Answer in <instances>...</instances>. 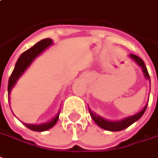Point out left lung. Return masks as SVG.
Returning <instances> with one entry per match:
<instances>
[{
  "label": "left lung",
  "instance_id": "obj_1",
  "mask_svg": "<svg viewBox=\"0 0 158 158\" xmlns=\"http://www.w3.org/2000/svg\"><path fill=\"white\" fill-rule=\"evenodd\" d=\"M129 57L133 60H135V63L137 64L139 66L141 67L142 71H143V73L145 75V78H147L149 81H150V83H151L150 76H149L148 71H147V69H146V66H145L144 61L139 57L135 55V54H132V53L129 54ZM146 108H147V104L145 105V107L143 108V110H141L139 112L136 113V114L131 116V117H126V118H123V119H122L120 121H115V122L106 120L105 118H103V117H101L99 115H97L96 113L93 112L91 110L89 109V107H88V110H89L90 116L93 118V120L94 121L95 123L98 124L101 128L108 131H121L123 130L125 128H127V127H129L130 125H132L134 123H135L136 121H138L143 116V114L145 113Z\"/></svg>",
  "mask_w": 158,
  "mask_h": 158
}]
</instances>
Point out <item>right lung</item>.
I'll list each match as a JSON object with an SVG mask.
<instances>
[{
	"label": "right lung",
	"mask_w": 158,
	"mask_h": 158,
	"mask_svg": "<svg viewBox=\"0 0 158 158\" xmlns=\"http://www.w3.org/2000/svg\"><path fill=\"white\" fill-rule=\"evenodd\" d=\"M52 44V39L50 38H47V39H43L41 41H38L36 44H35L32 48L30 49L26 50L25 52H23L19 59L17 60L15 67L13 70V73L11 75V77L9 78L8 81V87H7V92H8V96L11 94L12 89L14 87V85L16 84V82L19 79V77L24 73V71L27 70L29 66L31 65L32 62L34 61L35 59L38 57L41 54V52H43L44 50L48 48L49 46H51ZM59 112L56 115L55 117L52 118L50 122H48L46 123L42 124H26L23 123L28 128H30L31 130L37 131V132H42V131H46L50 129L51 127H52L57 123V121L59 119Z\"/></svg>",
	"instance_id": "obj_1"
}]
</instances>
